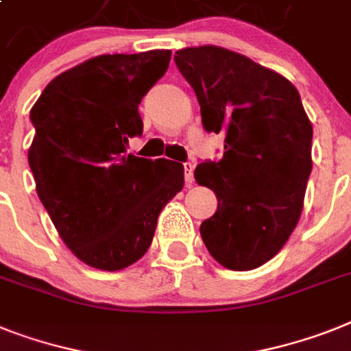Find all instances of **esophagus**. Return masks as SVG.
Returning <instances> with one entry per match:
<instances>
[{
	"mask_svg": "<svg viewBox=\"0 0 351 351\" xmlns=\"http://www.w3.org/2000/svg\"><path fill=\"white\" fill-rule=\"evenodd\" d=\"M184 184L186 186H192L193 184V165L192 163H184Z\"/></svg>",
	"mask_w": 351,
	"mask_h": 351,
	"instance_id": "34e87169",
	"label": "esophagus"
}]
</instances>
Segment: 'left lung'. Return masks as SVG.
Returning <instances> with one entry per match:
<instances>
[{"instance_id":"1","label":"left lung","mask_w":351,"mask_h":351,"mask_svg":"<svg viewBox=\"0 0 351 351\" xmlns=\"http://www.w3.org/2000/svg\"><path fill=\"white\" fill-rule=\"evenodd\" d=\"M201 106L208 132L224 134L221 161L197 165L215 215L201 224L210 254L231 271L273 258L300 221L312 172V123L285 77L221 46L173 55Z\"/></svg>"}]
</instances>
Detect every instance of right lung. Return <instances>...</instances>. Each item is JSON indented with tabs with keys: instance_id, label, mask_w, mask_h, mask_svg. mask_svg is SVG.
<instances>
[{
	"instance_id": "1",
	"label": "right lung",
	"mask_w": 351,
	"mask_h": 351,
	"mask_svg": "<svg viewBox=\"0 0 351 351\" xmlns=\"http://www.w3.org/2000/svg\"><path fill=\"white\" fill-rule=\"evenodd\" d=\"M170 50L98 55L55 77L30 111L36 190L84 263L120 271L147 253L184 167L127 154L143 132L138 106L169 69Z\"/></svg>"
}]
</instances>
